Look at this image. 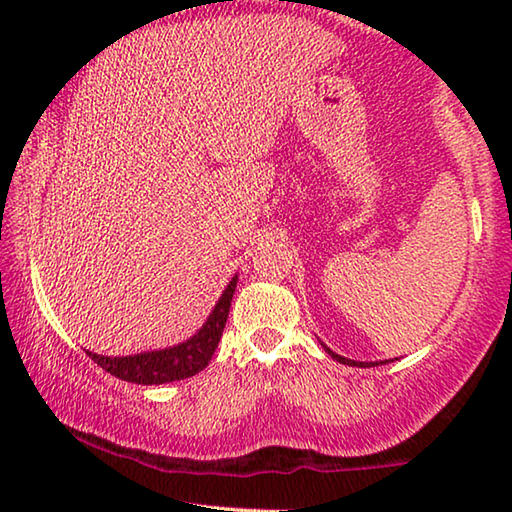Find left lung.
<instances>
[{"label":"left lung","instance_id":"left-lung-1","mask_svg":"<svg viewBox=\"0 0 512 512\" xmlns=\"http://www.w3.org/2000/svg\"><path fill=\"white\" fill-rule=\"evenodd\" d=\"M325 348V352L329 354V357H332L334 361H339V363H345V366H357V368H368V366H379V363H388L391 359H386V361H354V359H345V357H341V354H336V352H332L327 348L325 343H320Z\"/></svg>","mask_w":512,"mask_h":512}]
</instances>
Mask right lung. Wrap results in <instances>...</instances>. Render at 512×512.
I'll return each instance as SVG.
<instances>
[{
  "label": "right lung",
  "mask_w": 512,
  "mask_h": 512,
  "mask_svg": "<svg viewBox=\"0 0 512 512\" xmlns=\"http://www.w3.org/2000/svg\"><path fill=\"white\" fill-rule=\"evenodd\" d=\"M237 289V275L232 277L228 287L216 300L212 314L207 316L203 327L187 341L173 345V348L151 350L140 354H128V357H103V354L88 352L92 361L101 366L112 377L131 381V384L158 386L167 381H180L194 377L210 363L216 345L221 341L225 320L230 314V302Z\"/></svg>",
  "instance_id": "right-lung-1"
}]
</instances>
